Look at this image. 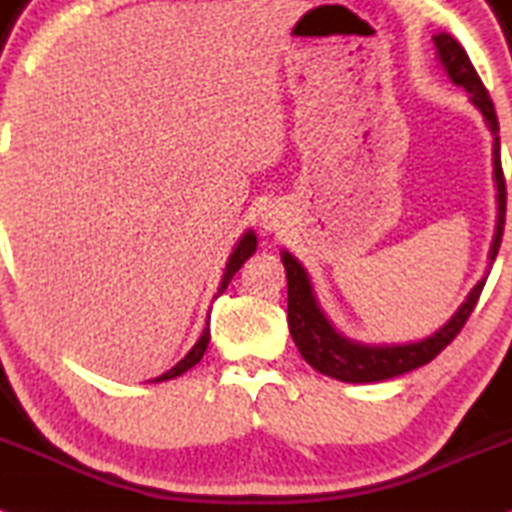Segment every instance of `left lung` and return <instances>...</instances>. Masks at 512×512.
<instances>
[{"mask_svg": "<svg viewBox=\"0 0 512 512\" xmlns=\"http://www.w3.org/2000/svg\"><path fill=\"white\" fill-rule=\"evenodd\" d=\"M438 59L446 66L448 76L453 78L455 86L465 88L470 93V100L484 114L486 124H489L491 134H494V179L498 189V220L494 244H491L489 258L491 263L496 261L498 246H501L503 227H506V177H503L501 167V138H498V119L494 102L489 98V90L484 88L482 78L462 50V45L453 35L438 33L434 35ZM282 266L287 270V323H290V333L297 350L302 357L321 371L323 376L338 378L345 383H374L395 378L407 371L417 369V366L429 364L436 354H441L446 347L458 338L462 326L474 311L479 302L486 278L474 285V290L467 294V299L455 311V316L429 335L426 340L407 342V345H362V342L347 340L338 330L330 326V321L323 316L321 306L316 304L311 282L306 278V270L297 258L282 251Z\"/></svg>", "mask_w": 512, "mask_h": 512, "instance_id": "1", "label": "left lung"}]
</instances>
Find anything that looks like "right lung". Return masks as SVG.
<instances>
[{
	"label": "right lung",
	"instance_id": "add662e5",
	"mask_svg": "<svg viewBox=\"0 0 512 512\" xmlns=\"http://www.w3.org/2000/svg\"><path fill=\"white\" fill-rule=\"evenodd\" d=\"M254 251H256V234H254V232H246L244 237L239 239V244L234 246L232 254H230V261H227V266H225V275H222L220 287H218V294H215V297H220V294L227 290V285H230V280L234 278V273H237V270L242 268V263H244L246 258H249L251 254H254ZM208 342H210V328L206 326V328H203V335H201V338H198V342H196L194 347H191L189 354H186V357L182 359V362H179L177 366H172V369H170V371H165V374H162V376L153 378V383L170 381V378L182 376L184 371H189L191 366H196L198 362H201L203 352H206V347H208Z\"/></svg>",
	"mask_w": 512,
	"mask_h": 512
}]
</instances>
